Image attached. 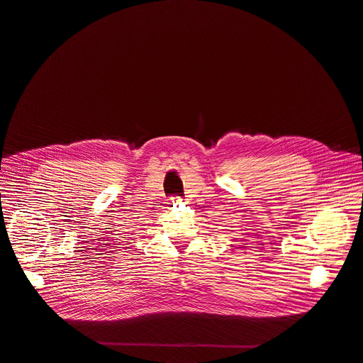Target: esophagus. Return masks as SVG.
<instances>
[{
	"label": "esophagus",
	"instance_id": "esophagus-1",
	"mask_svg": "<svg viewBox=\"0 0 363 363\" xmlns=\"http://www.w3.org/2000/svg\"><path fill=\"white\" fill-rule=\"evenodd\" d=\"M171 203H172L174 206L182 205V203H184V199H182L181 196H172V198H171Z\"/></svg>",
	"mask_w": 363,
	"mask_h": 363
}]
</instances>
